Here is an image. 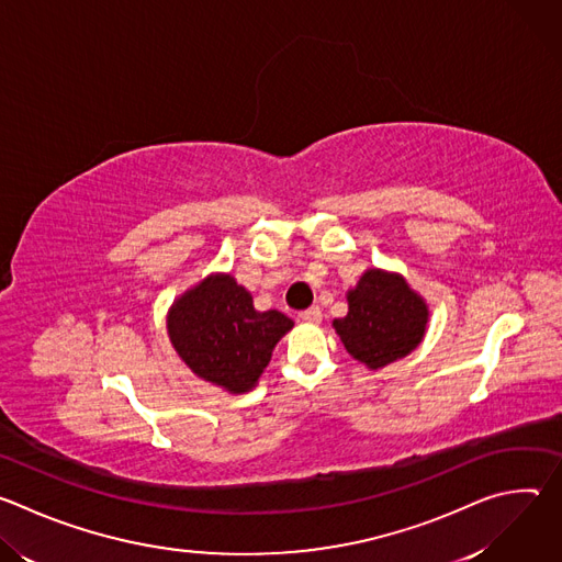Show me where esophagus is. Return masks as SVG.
<instances>
[{"instance_id":"esophagus-1","label":"esophagus","mask_w":562,"mask_h":562,"mask_svg":"<svg viewBox=\"0 0 562 562\" xmlns=\"http://www.w3.org/2000/svg\"><path fill=\"white\" fill-rule=\"evenodd\" d=\"M300 319H302V323H308V325H317V323H323V311H319L317 306H311V308L300 313Z\"/></svg>"}]
</instances>
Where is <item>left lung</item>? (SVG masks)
<instances>
[{
  "mask_svg": "<svg viewBox=\"0 0 562 562\" xmlns=\"http://www.w3.org/2000/svg\"><path fill=\"white\" fill-rule=\"evenodd\" d=\"M349 311L334 319L351 358L378 371L409 356L425 340L429 304L397 271L367 269L347 291Z\"/></svg>",
  "mask_w": 562,
  "mask_h": 562,
  "instance_id": "1",
  "label": "left lung"
}]
</instances>
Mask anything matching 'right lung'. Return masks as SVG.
I'll return each instance as SVG.
<instances>
[{
  "instance_id": "1",
  "label": "right lung",
  "mask_w": 562,
  "mask_h": 562,
  "mask_svg": "<svg viewBox=\"0 0 562 562\" xmlns=\"http://www.w3.org/2000/svg\"><path fill=\"white\" fill-rule=\"evenodd\" d=\"M293 319L258 311L254 295L231 273H209L178 295L167 313V334L180 360L204 382L233 395L251 391Z\"/></svg>"
}]
</instances>
